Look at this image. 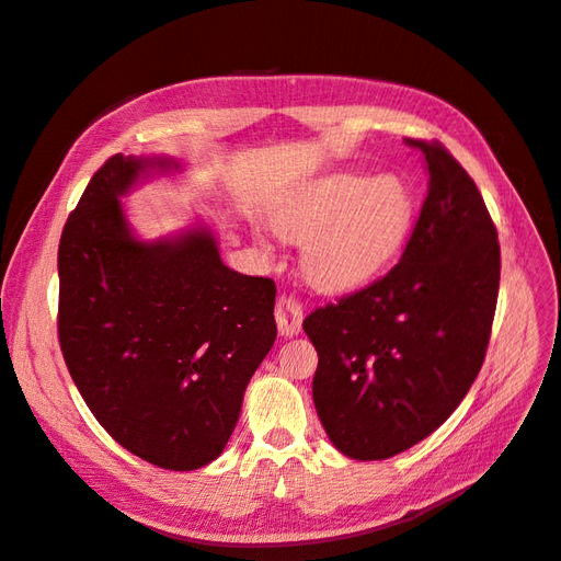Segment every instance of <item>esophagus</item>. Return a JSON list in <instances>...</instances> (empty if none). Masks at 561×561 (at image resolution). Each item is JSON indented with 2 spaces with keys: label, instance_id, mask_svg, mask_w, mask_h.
Instances as JSON below:
<instances>
[{
  "label": "esophagus",
  "instance_id": "1",
  "mask_svg": "<svg viewBox=\"0 0 561 561\" xmlns=\"http://www.w3.org/2000/svg\"><path fill=\"white\" fill-rule=\"evenodd\" d=\"M301 320H304V309L301 304L293 295H280L276 301V322L278 330L285 336H293L301 330Z\"/></svg>",
  "mask_w": 561,
  "mask_h": 561
}]
</instances>
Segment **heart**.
I'll return each instance as SVG.
<instances>
[{"instance_id":"1","label":"heart","mask_w":561,"mask_h":561,"mask_svg":"<svg viewBox=\"0 0 561 561\" xmlns=\"http://www.w3.org/2000/svg\"><path fill=\"white\" fill-rule=\"evenodd\" d=\"M414 196L398 175L332 173L309 182L274 215V229L304 241V268L322 290L375 280L410 236Z\"/></svg>"}]
</instances>
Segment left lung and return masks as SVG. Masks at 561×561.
<instances>
[{"label": "left lung", "mask_w": 561, "mask_h": 561, "mask_svg": "<svg viewBox=\"0 0 561 561\" xmlns=\"http://www.w3.org/2000/svg\"><path fill=\"white\" fill-rule=\"evenodd\" d=\"M400 262L304 318L318 351L313 402L332 445L381 461L443 426L480 375L501 280L499 233L478 184L439 142Z\"/></svg>", "instance_id": "obj_1"}]
</instances>
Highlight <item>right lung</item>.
<instances>
[{
  "mask_svg": "<svg viewBox=\"0 0 561 561\" xmlns=\"http://www.w3.org/2000/svg\"><path fill=\"white\" fill-rule=\"evenodd\" d=\"M165 159L114 154L91 178L58 245V339L83 402L118 445L168 470L225 451L254 369L276 342V283L222 264L192 229L142 243L122 201Z\"/></svg>",
  "mask_w": 561,
  "mask_h": 561,
  "instance_id": "1",
  "label": "right lung"
}]
</instances>
